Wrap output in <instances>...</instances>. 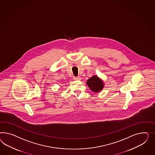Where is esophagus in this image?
I'll return each instance as SVG.
<instances>
[{
	"mask_svg": "<svg viewBox=\"0 0 155 155\" xmlns=\"http://www.w3.org/2000/svg\"><path fill=\"white\" fill-rule=\"evenodd\" d=\"M74 80L75 81H80L81 80V78H80V77H74Z\"/></svg>",
	"mask_w": 155,
	"mask_h": 155,
	"instance_id": "esophagus-1",
	"label": "esophagus"
}]
</instances>
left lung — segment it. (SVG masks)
Masks as SVG:
<instances>
[{
	"label": "left lung",
	"instance_id": "1",
	"mask_svg": "<svg viewBox=\"0 0 155 155\" xmlns=\"http://www.w3.org/2000/svg\"><path fill=\"white\" fill-rule=\"evenodd\" d=\"M87 86L92 91L99 92L103 88V82L96 75H94L87 81Z\"/></svg>",
	"mask_w": 155,
	"mask_h": 155
}]
</instances>
